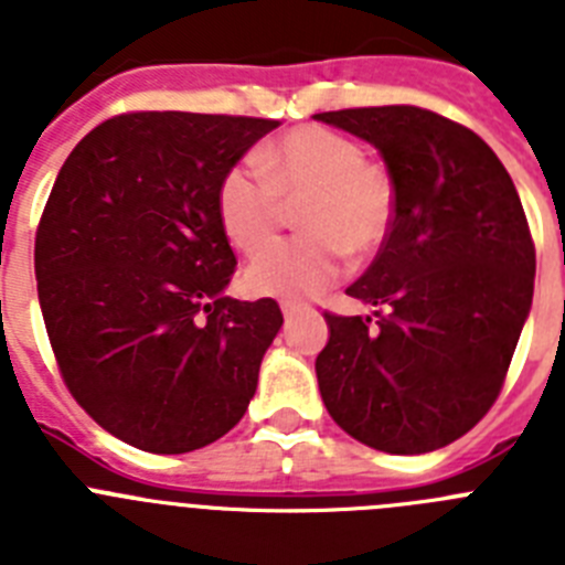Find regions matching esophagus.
Listing matches in <instances>:
<instances>
[{
  "instance_id": "1",
  "label": "esophagus",
  "mask_w": 565,
  "mask_h": 565,
  "mask_svg": "<svg viewBox=\"0 0 565 565\" xmlns=\"http://www.w3.org/2000/svg\"><path fill=\"white\" fill-rule=\"evenodd\" d=\"M279 308H282V317H286V319H291L294 313L302 311V306H299V302H282V306H279Z\"/></svg>"
}]
</instances>
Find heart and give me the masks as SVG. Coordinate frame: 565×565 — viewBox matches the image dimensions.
Returning <instances> with one entry per match:
<instances>
[{"label":"heart","mask_w":565,"mask_h":565,"mask_svg":"<svg viewBox=\"0 0 565 565\" xmlns=\"http://www.w3.org/2000/svg\"><path fill=\"white\" fill-rule=\"evenodd\" d=\"M223 174L217 217L234 248L257 254L285 222L286 202L300 207L308 235L266 249L248 263V294L313 297L342 271L344 254L364 259L384 246L396 217L387 169L364 161L362 143L326 127H299Z\"/></svg>","instance_id":"obj_1"}]
</instances>
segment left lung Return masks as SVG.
<instances>
[{
    "label": "left lung",
    "mask_w": 565,
    "mask_h": 565,
    "mask_svg": "<svg viewBox=\"0 0 565 565\" xmlns=\"http://www.w3.org/2000/svg\"><path fill=\"white\" fill-rule=\"evenodd\" d=\"M313 118L376 147L396 186L391 234L348 288L377 322L326 313L322 402L373 450L447 447L498 398L532 308L535 246L515 183L472 129L430 109Z\"/></svg>",
    "instance_id": "left-lung-1"
}]
</instances>
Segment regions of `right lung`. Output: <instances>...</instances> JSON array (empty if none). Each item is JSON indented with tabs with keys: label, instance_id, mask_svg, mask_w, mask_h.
<instances>
[{
	"label": "right lung",
	"instance_id": "right-lung-1",
	"mask_svg": "<svg viewBox=\"0 0 565 565\" xmlns=\"http://www.w3.org/2000/svg\"><path fill=\"white\" fill-rule=\"evenodd\" d=\"M279 121L127 113L70 152L36 234L39 306L64 384L138 450L178 456L248 411L282 326L274 299L226 297L223 174Z\"/></svg>",
	"mask_w": 565,
	"mask_h": 565
}]
</instances>
